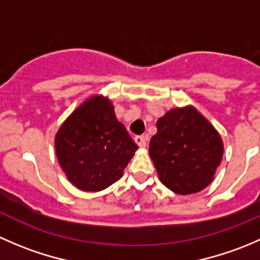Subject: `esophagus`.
I'll return each mask as SVG.
<instances>
[{"instance_id":"1","label":"esophagus","mask_w":260,"mask_h":260,"mask_svg":"<svg viewBox=\"0 0 260 260\" xmlns=\"http://www.w3.org/2000/svg\"><path fill=\"white\" fill-rule=\"evenodd\" d=\"M135 142L137 143L138 147H141V148H145L146 145H147L145 136H136V137H135Z\"/></svg>"}]
</instances>
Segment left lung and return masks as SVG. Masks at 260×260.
<instances>
[{
	"label": "left lung",
	"instance_id": "8db88e82",
	"mask_svg": "<svg viewBox=\"0 0 260 260\" xmlns=\"http://www.w3.org/2000/svg\"><path fill=\"white\" fill-rule=\"evenodd\" d=\"M156 124L149 156L159 181L179 195L200 192L210 185L224 153L214 125L192 106L170 109Z\"/></svg>",
	"mask_w": 260,
	"mask_h": 260
}]
</instances>
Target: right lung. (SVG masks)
Returning a JSON list of instances; mask_svg holds the SVG:
<instances>
[{
  "label": "right lung",
  "instance_id": "1",
  "mask_svg": "<svg viewBox=\"0 0 260 260\" xmlns=\"http://www.w3.org/2000/svg\"><path fill=\"white\" fill-rule=\"evenodd\" d=\"M137 149L115 117L111 99L102 94L85 99L55 135L60 167L81 191L95 192L113 185Z\"/></svg>",
  "mask_w": 260,
  "mask_h": 260
}]
</instances>
